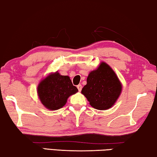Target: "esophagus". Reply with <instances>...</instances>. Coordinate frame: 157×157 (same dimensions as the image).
I'll list each match as a JSON object with an SVG mask.
<instances>
[{"mask_svg":"<svg viewBox=\"0 0 157 157\" xmlns=\"http://www.w3.org/2000/svg\"><path fill=\"white\" fill-rule=\"evenodd\" d=\"M77 87H78L79 92H80V91L82 90V86L81 85H78V86H77Z\"/></svg>","mask_w":157,"mask_h":157,"instance_id":"obj_1","label":"esophagus"}]
</instances>
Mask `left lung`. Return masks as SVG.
<instances>
[{
  "mask_svg": "<svg viewBox=\"0 0 157 157\" xmlns=\"http://www.w3.org/2000/svg\"><path fill=\"white\" fill-rule=\"evenodd\" d=\"M122 91V85L111 67L102 62L89 74L82 94L93 108L107 110L115 104Z\"/></svg>",
  "mask_w": 157,
  "mask_h": 157,
  "instance_id": "1",
  "label": "left lung"
}]
</instances>
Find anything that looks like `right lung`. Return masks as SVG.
I'll return each mask as SVG.
<instances>
[{
  "mask_svg": "<svg viewBox=\"0 0 157 157\" xmlns=\"http://www.w3.org/2000/svg\"><path fill=\"white\" fill-rule=\"evenodd\" d=\"M78 92L69 77L61 75L58 71L49 74L37 86V94L42 104L53 111L62 108L67 98Z\"/></svg>",
  "mask_w": 157,
  "mask_h": 157,
  "instance_id": "obj_1",
  "label": "right lung"
}]
</instances>
